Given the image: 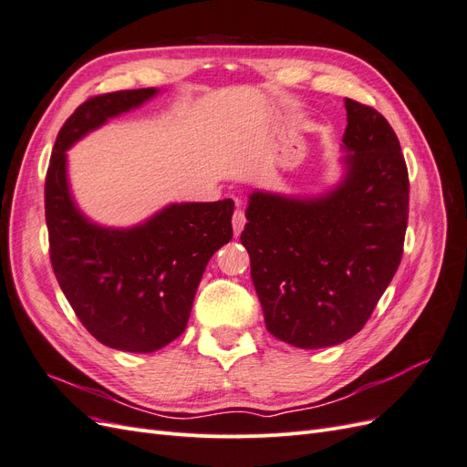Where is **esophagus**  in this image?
Returning <instances> with one entry per match:
<instances>
[{
  "label": "esophagus",
  "instance_id": "esophagus-1",
  "mask_svg": "<svg viewBox=\"0 0 467 467\" xmlns=\"http://www.w3.org/2000/svg\"><path fill=\"white\" fill-rule=\"evenodd\" d=\"M232 225H234V234H235V235L242 234L244 225H245V214H244V210H242V208H237V210L234 212V216H232Z\"/></svg>",
  "mask_w": 467,
  "mask_h": 467
}]
</instances>
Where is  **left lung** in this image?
<instances>
[{
	"label": "left lung",
	"mask_w": 467,
	"mask_h": 467,
	"mask_svg": "<svg viewBox=\"0 0 467 467\" xmlns=\"http://www.w3.org/2000/svg\"><path fill=\"white\" fill-rule=\"evenodd\" d=\"M343 179L319 196L253 191L242 244L271 335L298 348L357 335L401 263L409 175L372 107L345 99Z\"/></svg>",
	"instance_id": "1"
}]
</instances>
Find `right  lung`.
I'll list each match as a JSON object with an SVG mask.
<instances>
[{"label": "right lung", "instance_id": "right-lung-1", "mask_svg": "<svg viewBox=\"0 0 467 467\" xmlns=\"http://www.w3.org/2000/svg\"><path fill=\"white\" fill-rule=\"evenodd\" d=\"M158 93L115 91L79 105L56 138L45 187L56 280L83 327L126 352L160 350L185 331L210 257L234 235L232 199L169 204L132 228H105L78 208L66 151Z\"/></svg>", "mask_w": 467, "mask_h": 467}]
</instances>
